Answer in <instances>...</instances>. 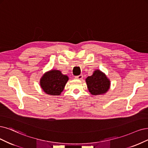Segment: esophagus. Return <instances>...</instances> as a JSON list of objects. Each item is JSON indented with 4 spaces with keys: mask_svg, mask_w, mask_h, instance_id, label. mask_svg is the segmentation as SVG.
Listing matches in <instances>:
<instances>
[{
    "mask_svg": "<svg viewBox=\"0 0 148 148\" xmlns=\"http://www.w3.org/2000/svg\"><path fill=\"white\" fill-rule=\"evenodd\" d=\"M75 78L76 79H79V80H82L83 79V75H77V76H75Z\"/></svg>",
    "mask_w": 148,
    "mask_h": 148,
    "instance_id": "1",
    "label": "esophagus"
}]
</instances>
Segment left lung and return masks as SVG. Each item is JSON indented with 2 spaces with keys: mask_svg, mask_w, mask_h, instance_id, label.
Here are the masks:
<instances>
[{
  "mask_svg": "<svg viewBox=\"0 0 148 148\" xmlns=\"http://www.w3.org/2000/svg\"><path fill=\"white\" fill-rule=\"evenodd\" d=\"M85 80L88 89L92 95H103L110 88V80L99 69L95 70L92 75L88 76Z\"/></svg>",
  "mask_w": 148,
  "mask_h": 148,
  "instance_id": "obj_1",
  "label": "left lung"
}]
</instances>
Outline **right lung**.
<instances>
[{
  "label": "right lung",
  "mask_w": 148,
  "mask_h": 148,
  "mask_svg": "<svg viewBox=\"0 0 148 148\" xmlns=\"http://www.w3.org/2000/svg\"><path fill=\"white\" fill-rule=\"evenodd\" d=\"M69 78L58 70H51L44 74L40 79V86L46 94L59 96L63 91Z\"/></svg>",
  "instance_id": "1"
}]
</instances>
